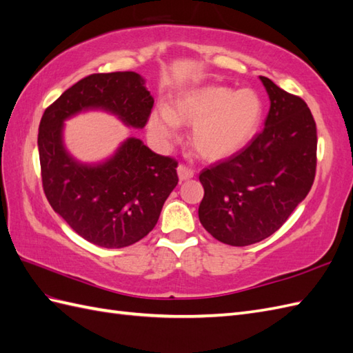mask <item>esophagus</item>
<instances>
[{
	"label": "esophagus",
	"instance_id": "esophagus-1",
	"mask_svg": "<svg viewBox=\"0 0 353 353\" xmlns=\"http://www.w3.org/2000/svg\"><path fill=\"white\" fill-rule=\"evenodd\" d=\"M177 174H179L180 180H188V179L194 177V170L191 167L185 165V164H180L177 167Z\"/></svg>",
	"mask_w": 353,
	"mask_h": 353
}]
</instances>
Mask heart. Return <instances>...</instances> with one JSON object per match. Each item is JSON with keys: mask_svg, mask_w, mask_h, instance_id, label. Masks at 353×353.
Instances as JSON below:
<instances>
[{"mask_svg": "<svg viewBox=\"0 0 353 353\" xmlns=\"http://www.w3.org/2000/svg\"><path fill=\"white\" fill-rule=\"evenodd\" d=\"M264 117V101L254 89L203 86L162 105L149 116V131L158 140H170L179 123L194 126L192 144L201 157L222 159L234 155L255 137Z\"/></svg>", "mask_w": 353, "mask_h": 353, "instance_id": "obj_1", "label": "heart"}]
</instances>
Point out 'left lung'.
Wrapping results in <instances>:
<instances>
[{
  "label": "left lung",
  "instance_id": "1",
  "mask_svg": "<svg viewBox=\"0 0 353 353\" xmlns=\"http://www.w3.org/2000/svg\"><path fill=\"white\" fill-rule=\"evenodd\" d=\"M259 79L270 97L264 130L200 173V222L230 246L274 234L309 194L316 174L318 134L310 108L270 79Z\"/></svg>",
  "mask_w": 353,
  "mask_h": 353
}]
</instances>
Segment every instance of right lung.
Masks as SVG:
<instances>
[{"instance_id": "1", "label": "right lung", "mask_w": 353, "mask_h": 353, "mask_svg": "<svg viewBox=\"0 0 353 353\" xmlns=\"http://www.w3.org/2000/svg\"><path fill=\"white\" fill-rule=\"evenodd\" d=\"M152 107L140 74L116 71L79 80L43 113L39 155L44 195L80 237L97 246L126 248L148 236L179 182L177 161L131 137L104 164H79L62 144L64 121L88 108H104L143 128Z\"/></svg>"}]
</instances>
